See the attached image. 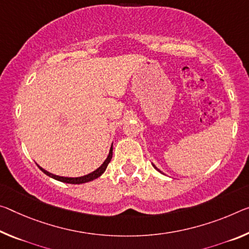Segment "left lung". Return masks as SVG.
<instances>
[{
  "label": "left lung",
  "instance_id": "left-lung-1",
  "mask_svg": "<svg viewBox=\"0 0 249 249\" xmlns=\"http://www.w3.org/2000/svg\"><path fill=\"white\" fill-rule=\"evenodd\" d=\"M155 168H156V167H155ZM156 169H157V168H156ZM157 171H159V169H157Z\"/></svg>",
  "mask_w": 249,
  "mask_h": 249
}]
</instances>
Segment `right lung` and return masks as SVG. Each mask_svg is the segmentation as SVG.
Here are the masks:
<instances>
[{"mask_svg":"<svg viewBox=\"0 0 249 249\" xmlns=\"http://www.w3.org/2000/svg\"><path fill=\"white\" fill-rule=\"evenodd\" d=\"M112 155H113V145H112V147H110V149H109V154H108L107 159L105 160L104 163L102 164L101 166L96 169V171H94L93 173H90V174H89V175L81 176V177H62V176L53 175V174H51V173L46 172L45 169H43L42 167H39V166H38V167H39V169H41V171H42L43 173H44V174H46L47 176L52 177V178L56 179V180L63 181V183H69V184H83V183H88V181H90V180L95 179V178H97V177H100L102 174H103V173L105 172L106 167H107V165H108V163L110 161V160H112Z\"/></svg>","mask_w":249,"mask_h":249,"instance_id":"right-lung-1","label":"right lung"}]
</instances>
